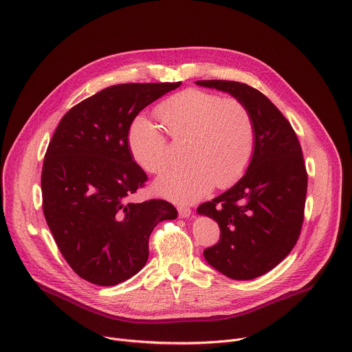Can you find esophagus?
<instances>
[{
  "instance_id": "esophagus-1",
  "label": "esophagus",
  "mask_w": 352,
  "mask_h": 352,
  "mask_svg": "<svg viewBox=\"0 0 352 352\" xmlns=\"http://www.w3.org/2000/svg\"><path fill=\"white\" fill-rule=\"evenodd\" d=\"M177 211H179L180 218H188L191 215V210L187 208V207H179Z\"/></svg>"
}]
</instances>
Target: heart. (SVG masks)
Returning <instances> with one entry per match:
<instances>
[{
    "instance_id": "1",
    "label": "heart",
    "mask_w": 352,
    "mask_h": 352,
    "mask_svg": "<svg viewBox=\"0 0 352 352\" xmlns=\"http://www.w3.org/2000/svg\"><path fill=\"white\" fill-rule=\"evenodd\" d=\"M168 135L186 141L183 169L164 173L155 192L177 203H194L214 187H228L248 170L256 144V124L239 99L201 89H184L156 107ZM133 160L148 173L168 166V141L145 117L133 120L127 134Z\"/></svg>"
}]
</instances>
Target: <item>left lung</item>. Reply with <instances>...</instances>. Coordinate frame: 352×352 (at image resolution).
<instances>
[{
    "label": "left lung",
    "instance_id": "obj_1",
    "mask_svg": "<svg viewBox=\"0 0 352 352\" xmlns=\"http://www.w3.org/2000/svg\"><path fill=\"white\" fill-rule=\"evenodd\" d=\"M242 100L256 124L252 162L242 179L204 203L197 214L217 221L221 239L204 250L207 263L232 280H253L294 249L303 223L307 173L298 137L260 91L235 81H197Z\"/></svg>",
    "mask_w": 352,
    "mask_h": 352
}]
</instances>
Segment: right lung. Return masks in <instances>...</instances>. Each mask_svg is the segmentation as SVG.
I'll use <instances>...</instances> for the list:
<instances>
[{
	"instance_id": "1",
	"label": "right lung",
	"mask_w": 352,
	"mask_h": 352,
	"mask_svg": "<svg viewBox=\"0 0 352 352\" xmlns=\"http://www.w3.org/2000/svg\"><path fill=\"white\" fill-rule=\"evenodd\" d=\"M182 82L120 84L69 109L47 146L42 170L46 222L81 278L113 287L148 260V239L176 208L165 200L130 203L146 175L133 160L127 134L137 114Z\"/></svg>"
}]
</instances>
